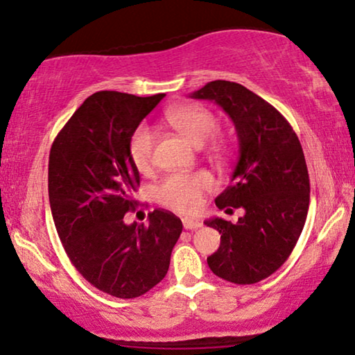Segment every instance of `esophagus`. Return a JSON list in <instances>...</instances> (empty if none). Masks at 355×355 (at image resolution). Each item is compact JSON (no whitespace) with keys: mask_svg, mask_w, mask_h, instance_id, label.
Masks as SVG:
<instances>
[{"mask_svg":"<svg viewBox=\"0 0 355 355\" xmlns=\"http://www.w3.org/2000/svg\"><path fill=\"white\" fill-rule=\"evenodd\" d=\"M202 224L200 220H193V219H183V227H185L187 230H196L200 229Z\"/></svg>","mask_w":355,"mask_h":355,"instance_id":"34e87169","label":"esophagus"}]
</instances>
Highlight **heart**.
Returning a JSON list of instances; mask_svg holds the SVG:
<instances>
[{"instance_id": "1", "label": "heart", "mask_w": 355, "mask_h": 355, "mask_svg": "<svg viewBox=\"0 0 355 355\" xmlns=\"http://www.w3.org/2000/svg\"><path fill=\"white\" fill-rule=\"evenodd\" d=\"M167 123L193 146L200 148L216 133L217 118L209 108L202 105H178L167 112ZM155 135L149 126L141 125L133 131L128 143L131 162L139 172H148L153 165ZM216 153H220L219 143L212 144ZM214 188V180L205 170L193 173H173L165 177L155 187V200L168 209L183 214L196 212L202 205L205 193Z\"/></svg>"}]
</instances>
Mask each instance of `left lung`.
Masks as SVG:
<instances>
[{
  "mask_svg": "<svg viewBox=\"0 0 355 355\" xmlns=\"http://www.w3.org/2000/svg\"><path fill=\"white\" fill-rule=\"evenodd\" d=\"M191 97L220 105L239 136L232 182L216 206L242 207L245 214L235 224L220 217L205 222L220 234L207 264L222 279L254 284L286 263L305 225L310 178L304 150L291 123L242 84L211 81Z\"/></svg>",
  "mask_w": 355,
  "mask_h": 355,
  "instance_id": "left-lung-1",
  "label": "left lung"
}]
</instances>
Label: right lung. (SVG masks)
<instances>
[{
  "instance_id": "obj_1",
  "label": "right lung",
  "mask_w": 355,
  "mask_h": 355,
  "mask_svg": "<svg viewBox=\"0 0 355 355\" xmlns=\"http://www.w3.org/2000/svg\"><path fill=\"white\" fill-rule=\"evenodd\" d=\"M164 96L92 94L50 149L49 198L64 252L84 279L118 299L143 295L164 279L183 229L165 209L150 212L148 225L123 220L139 187L130 138Z\"/></svg>"
}]
</instances>
